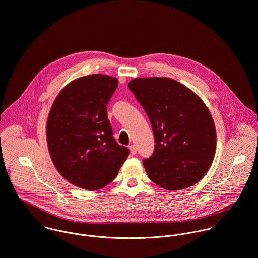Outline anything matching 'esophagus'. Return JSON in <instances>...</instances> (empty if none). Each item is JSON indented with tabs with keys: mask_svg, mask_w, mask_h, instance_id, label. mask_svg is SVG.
<instances>
[{
	"mask_svg": "<svg viewBox=\"0 0 258 258\" xmlns=\"http://www.w3.org/2000/svg\"><path fill=\"white\" fill-rule=\"evenodd\" d=\"M130 151H131L132 155H135V154H137V146H136V145H134V144L130 145Z\"/></svg>",
	"mask_w": 258,
	"mask_h": 258,
	"instance_id": "34e87169",
	"label": "esophagus"
}]
</instances>
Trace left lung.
Segmentation results:
<instances>
[{"label": "left lung", "instance_id": "1", "mask_svg": "<svg viewBox=\"0 0 258 258\" xmlns=\"http://www.w3.org/2000/svg\"><path fill=\"white\" fill-rule=\"evenodd\" d=\"M130 90L148 116L155 140L153 154L143 159L150 180L166 190L198 183L216 152L213 117L193 91L170 78H136Z\"/></svg>", "mask_w": 258, "mask_h": 258}]
</instances>
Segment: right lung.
<instances>
[{
    "mask_svg": "<svg viewBox=\"0 0 258 258\" xmlns=\"http://www.w3.org/2000/svg\"><path fill=\"white\" fill-rule=\"evenodd\" d=\"M116 78L94 74L78 78L56 97L46 123L50 157L71 184L95 191L111 183L130 150L117 144L107 115Z\"/></svg>",
    "mask_w": 258,
    "mask_h": 258,
    "instance_id": "obj_1",
    "label": "right lung"
}]
</instances>
